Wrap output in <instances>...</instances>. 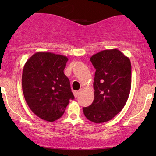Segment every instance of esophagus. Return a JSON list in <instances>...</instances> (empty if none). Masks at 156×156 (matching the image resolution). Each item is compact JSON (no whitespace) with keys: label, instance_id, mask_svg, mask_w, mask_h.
Segmentation results:
<instances>
[{"label":"esophagus","instance_id":"esophagus-1","mask_svg":"<svg viewBox=\"0 0 156 156\" xmlns=\"http://www.w3.org/2000/svg\"><path fill=\"white\" fill-rule=\"evenodd\" d=\"M81 93V90H79V91H75L74 92V96L76 97V98H77L79 94Z\"/></svg>","mask_w":156,"mask_h":156}]
</instances>
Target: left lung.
<instances>
[{
    "label": "left lung",
    "mask_w": 156,
    "mask_h": 156,
    "mask_svg": "<svg viewBox=\"0 0 156 156\" xmlns=\"http://www.w3.org/2000/svg\"><path fill=\"white\" fill-rule=\"evenodd\" d=\"M90 61L96 69L94 101L83 108L89 120L102 123L111 120L122 110L131 88V64L117 49L104 50L93 55Z\"/></svg>",
    "instance_id": "left-lung-1"
}]
</instances>
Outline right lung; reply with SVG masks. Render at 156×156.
<instances>
[{"label": "right lung", "instance_id": "add662e5", "mask_svg": "<svg viewBox=\"0 0 156 156\" xmlns=\"http://www.w3.org/2000/svg\"><path fill=\"white\" fill-rule=\"evenodd\" d=\"M68 58L51 52H37L25 64L22 87L28 107L41 119L53 122L64 114L74 99L64 69Z\"/></svg>", "mask_w": 156, "mask_h": 156}]
</instances>
